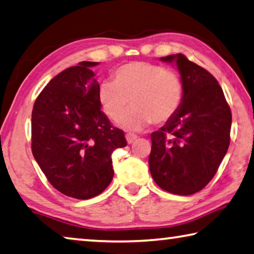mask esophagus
I'll list each match as a JSON object with an SVG mask.
<instances>
[{"mask_svg":"<svg viewBox=\"0 0 254 254\" xmlns=\"http://www.w3.org/2000/svg\"><path fill=\"white\" fill-rule=\"evenodd\" d=\"M126 139H127V143H132V142H134L136 139H138V135H135L133 133H127L126 135Z\"/></svg>","mask_w":254,"mask_h":254,"instance_id":"esophagus-1","label":"esophagus"}]
</instances>
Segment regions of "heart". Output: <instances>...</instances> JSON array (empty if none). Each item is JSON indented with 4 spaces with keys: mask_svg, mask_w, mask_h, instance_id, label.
Wrapping results in <instances>:
<instances>
[{
    "mask_svg": "<svg viewBox=\"0 0 254 254\" xmlns=\"http://www.w3.org/2000/svg\"><path fill=\"white\" fill-rule=\"evenodd\" d=\"M183 99V83L174 71L148 62H130L113 72V82L103 81L98 102L112 122H119L133 105L122 126L139 130L151 122L164 124L174 118Z\"/></svg>",
    "mask_w": 254,
    "mask_h": 254,
    "instance_id": "b5f03b06",
    "label": "heart"
}]
</instances>
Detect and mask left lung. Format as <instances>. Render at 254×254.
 <instances>
[{
	"label": "left lung",
	"instance_id": "1",
	"mask_svg": "<svg viewBox=\"0 0 254 254\" xmlns=\"http://www.w3.org/2000/svg\"><path fill=\"white\" fill-rule=\"evenodd\" d=\"M160 60L176 63L183 99L174 118L151 133L149 170L163 190L190 195L210 182L226 155L232 113L210 72L181 53Z\"/></svg>",
	"mask_w": 254,
	"mask_h": 254
}]
</instances>
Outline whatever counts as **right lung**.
<instances>
[{"label": "right lung", "mask_w": 254, "mask_h": 254, "mask_svg": "<svg viewBox=\"0 0 254 254\" xmlns=\"http://www.w3.org/2000/svg\"><path fill=\"white\" fill-rule=\"evenodd\" d=\"M80 62L55 75L38 95L31 114V150L56 190L87 200L112 182V154L126 147L124 132L112 126L98 102L99 83Z\"/></svg>", "instance_id": "right-lung-1"}]
</instances>
